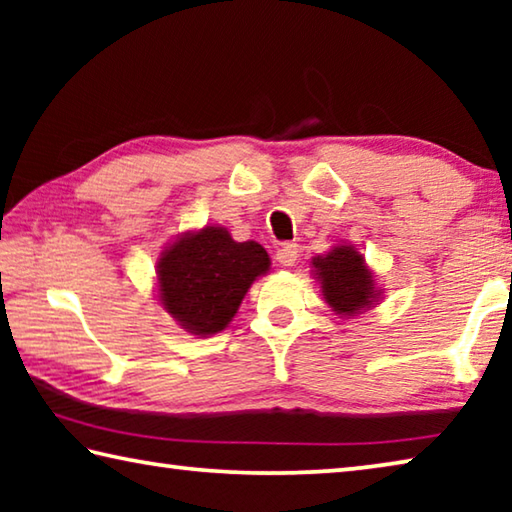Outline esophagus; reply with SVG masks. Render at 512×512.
I'll use <instances>...</instances> for the list:
<instances>
[{"instance_id":"obj_1","label":"esophagus","mask_w":512,"mask_h":512,"mask_svg":"<svg viewBox=\"0 0 512 512\" xmlns=\"http://www.w3.org/2000/svg\"><path fill=\"white\" fill-rule=\"evenodd\" d=\"M275 259L287 268L293 266V264H296V259H298V246L296 244H284L282 248H277Z\"/></svg>"}]
</instances>
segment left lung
<instances>
[{
  "instance_id": "8db88e82",
  "label": "left lung",
  "mask_w": 512,
  "mask_h": 512,
  "mask_svg": "<svg viewBox=\"0 0 512 512\" xmlns=\"http://www.w3.org/2000/svg\"><path fill=\"white\" fill-rule=\"evenodd\" d=\"M311 268L325 302L341 318L357 316L377 305L381 298V289L375 287V275L354 246H334L327 255L311 259Z\"/></svg>"
}]
</instances>
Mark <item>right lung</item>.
I'll use <instances>...</instances> for the list:
<instances>
[{
  "label": "right lung",
  "mask_w": 512,
  "mask_h": 512,
  "mask_svg": "<svg viewBox=\"0 0 512 512\" xmlns=\"http://www.w3.org/2000/svg\"><path fill=\"white\" fill-rule=\"evenodd\" d=\"M271 259L257 241H235L221 225L185 232L160 253L158 298L176 323L196 336H212L237 309Z\"/></svg>",
  "instance_id": "add662e5"
}]
</instances>
